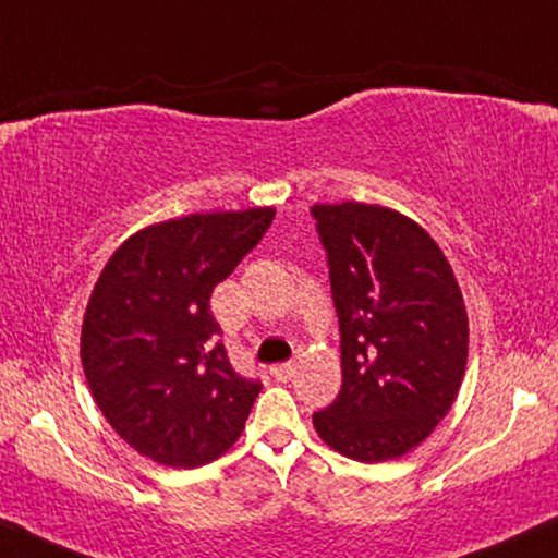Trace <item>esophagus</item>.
<instances>
[{"label": "esophagus", "instance_id": "obj_1", "mask_svg": "<svg viewBox=\"0 0 558 558\" xmlns=\"http://www.w3.org/2000/svg\"><path fill=\"white\" fill-rule=\"evenodd\" d=\"M298 373V364L294 362H284V364H274L271 367V375L277 377L279 383H287V380H292V375Z\"/></svg>", "mask_w": 558, "mask_h": 558}]
</instances>
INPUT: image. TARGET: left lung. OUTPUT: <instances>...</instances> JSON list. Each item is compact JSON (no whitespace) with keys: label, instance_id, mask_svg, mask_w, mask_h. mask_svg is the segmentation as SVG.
Here are the masks:
<instances>
[{"label":"left lung","instance_id":"8db88e82","mask_svg":"<svg viewBox=\"0 0 558 558\" xmlns=\"http://www.w3.org/2000/svg\"><path fill=\"white\" fill-rule=\"evenodd\" d=\"M341 331V390L313 424L323 442L383 463L432 435L463 383L469 315L424 227L377 204H315Z\"/></svg>","mask_w":558,"mask_h":558}]
</instances>
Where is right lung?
Segmentation results:
<instances>
[{"label": "right lung", "mask_w": 558, "mask_h": 558, "mask_svg": "<svg viewBox=\"0 0 558 558\" xmlns=\"http://www.w3.org/2000/svg\"><path fill=\"white\" fill-rule=\"evenodd\" d=\"M277 211H206L144 227L89 294L80 354L95 403L123 442L198 469L238 442L260 380L232 369L209 300Z\"/></svg>", "instance_id": "1"}]
</instances>
